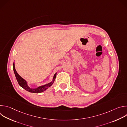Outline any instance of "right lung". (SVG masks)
Returning <instances> with one entry per match:
<instances>
[{"instance_id":"add662e5","label":"right lung","mask_w":127,"mask_h":127,"mask_svg":"<svg viewBox=\"0 0 127 127\" xmlns=\"http://www.w3.org/2000/svg\"><path fill=\"white\" fill-rule=\"evenodd\" d=\"M13 71H14L15 77H16V80H17L18 83H19V85L22 88H23L25 90H26L27 91L30 92V93H38H38H41L44 92L45 90H46L47 89H48L49 87H50L53 84L54 81H55V78L56 77V74H57V73H56L55 74H54L53 78V80L51 82H50L48 84H46L45 85L39 86L37 88H32L28 86L27 82L24 79H23L19 74L17 73V72H16L15 68L14 62H13Z\"/></svg>"}]
</instances>
